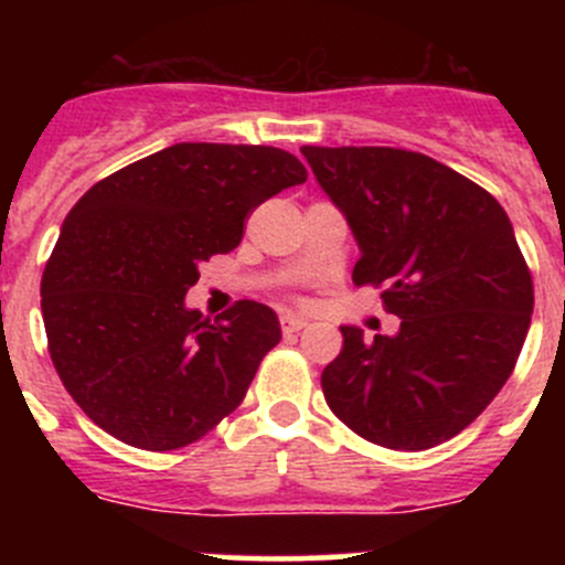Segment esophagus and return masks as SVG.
Segmentation results:
<instances>
[{"label":"esophagus","instance_id":"obj_1","mask_svg":"<svg viewBox=\"0 0 565 565\" xmlns=\"http://www.w3.org/2000/svg\"><path fill=\"white\" fill-rule=\"evenodd\" d=\"M306 324H309V319L306 317H300V315H281V328H284V333H298V330H303Z\"/></svg>","mask_w":565,"mask_h":565}]
</instances>
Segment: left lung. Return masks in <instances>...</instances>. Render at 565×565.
<instances>
[{
	"instance_id": "1",
	"label": "left lung",
	"mask_w": 565,
	"mask_h": 565,
	"mask_svg": "<svg viewBox=\"0 0 565 565\" xmlns=\"http://www.w3.org/2000/svg\"><path fill=\"white\" fill-rule=\"evenodd\" d=\"M341 210L361 259L355 284L383 287L393 335L341 324L344 350L322 372L335 418L393 451L459 435L514 372L533 281L492 193L435 158L393 147H300Z\"/></svg>"
}]
</instances>
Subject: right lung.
<instances>
[{
    "instance_id": "obj_1",
    "label": "right lung",
    "mask_w": 565,
    "mask_h": 565,
    "mask_svg": "<svg viewBox=\"0 0 565 565\" xmlns=\"http://www.w3.org/2000/svg\"><path fill=\"white\" fill-rule=\"evenodd\" d=\"M300 182L306 167L278 147L182 141L78 199L40 306L56 374L100 429L174 451L243 402L281 341L276 311L241 300L210 322L185 295L202 262L241 243L250 210Z\"/></svg>"
}]
</instances>
